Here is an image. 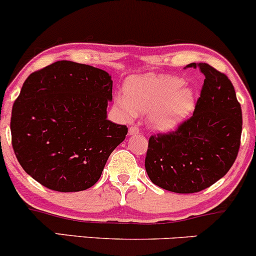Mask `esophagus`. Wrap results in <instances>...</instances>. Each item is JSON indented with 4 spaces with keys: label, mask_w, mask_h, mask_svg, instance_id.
<instances>
[{
    "label": "esophagus",
    "mask_w": 256,
    "mask_h": 256,
    "mask_svg": "<svg viewBox=\"0 0 256 256\" xmlns=\"http://www.w3.org/2000/svg\"><path fill=\"white\" fill-rule=\"evenodd\" d=\"M140 132V128H137V126H131V128H128V134H138Z\"/></svg>",
    "instance_id": "esophagus-1"
}]
</instances>
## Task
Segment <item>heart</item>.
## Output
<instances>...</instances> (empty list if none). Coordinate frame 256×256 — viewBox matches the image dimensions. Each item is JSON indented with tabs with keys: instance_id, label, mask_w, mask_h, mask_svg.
Returning <instances> with one entry per match:
<instances>
[{
	"instance_id": "1",
	"label": "heart",
	"mask_w": 256,
	"mask_h": 256,
	"mask_svg": "<svg viewBox=\"0 0 256 256\" xmlns=\"http://www.w3.org/2000/svg\"><path fill=\"white\" fill-rule=\"evenodd\" d=\"M184 85L183 79L171 76H134L126 82V98L119 96L116 102L126 120L134 119L137 113L150 114L152 128L170 130L195 107L194 91Z\"/></svg>"
}]
</instances>
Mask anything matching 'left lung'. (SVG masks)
Listing matches in <instances>:
<instances>
[{
	"label": "left lung",
	"mask_w": 256,
	"mask_h": 256,
	"mask_svg": "<svg viewBox=\"0 0 256 256\" xmlns=\"http://www.w3.org/2000/svg\"><path fill=\"white\" fill-rule=\"evenodd\" d=\"M204 74L192 116L176 131L149 138L146 171L158 186L178 194L207 189L236 160L242 134V110L234 85L208 64H189Z\"/></svg>",
	"instance_id": "8db88e82"
}]
</instances>
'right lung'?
I'll return each mask as SVG.
<instances>
[{
    "instance_id": "add662e5",
    "label": "right lung",
    "mask_w": 256,
    "mask_h": 256,
    "mask_svg": "<svg viewBox=\"0 0 256 256\" xmlns=\"http://www.w3.org/2000/svg\"><path fill=\"white\" fill-rule=\"evenodd\" d=\"M112 88L104 70L72 61L31 73L10 118L12 146L24 171L55 192L92 186L128 134L125 125L107 119Z\"/></svg>"
}]
</instances>
